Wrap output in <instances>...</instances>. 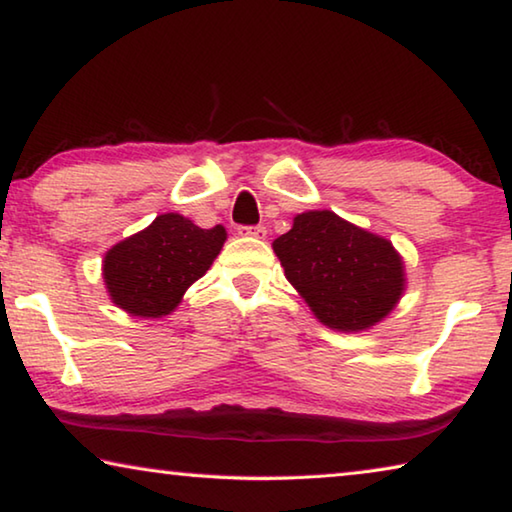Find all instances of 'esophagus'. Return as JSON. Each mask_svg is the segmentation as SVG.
I'll list each match as a JSON object with an SVG mask.
<instances>
[{
	"label": "esophagus",
	"instance_id": "34e87169",
	"mask_svg": "<svg viewBox=\"0 0 512 512\" xmlns=\"http://www.w3.org/2000/svg\"><path fill=\"white\" fill-rule=\"evenodd\" d=\"M237 232L241 237H257V239L266 237L264 225H237Z\"/></svg>",
	"mask_w": 512,
	"mask_h": 512
}]
</instances>
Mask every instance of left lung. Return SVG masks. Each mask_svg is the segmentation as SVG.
<instances>
[{"mask_svg": "<svg viewBox=\"0 0 512 512\" xmlns=\"http://www.w3.org/2000/svg\"><path fill=\"white\" fill-rule=\"evenodd\" d=\"M273 250L320 323L341 332L379 323L404 291V266L391 241L334 212L298 214Z\"/></svg>", "mask_w": 512, "mask_h": 512, "instance_id": "1", "label": "left lung"}]
</instances>
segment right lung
I'll use <instances>...</instances> for the list:
<instances>
[{
  "label": "right lung",
  "instance_id": "obj_1",
  "mask_svg": "<svg viewBox=\"0 0 512 512\" xmlns=\"http://www.w3.org/2000/svg\"><path fill=\"white\" fill-rule=\"evenodd\" d=\"M223 241V225L203 230L180 214H160L106 253L103 280L112 302L133 316L169 314L189 284L212 266Z\"/></svg>",
  "mask_w": 512,
  "mask_h": 512
}]
</instances>
